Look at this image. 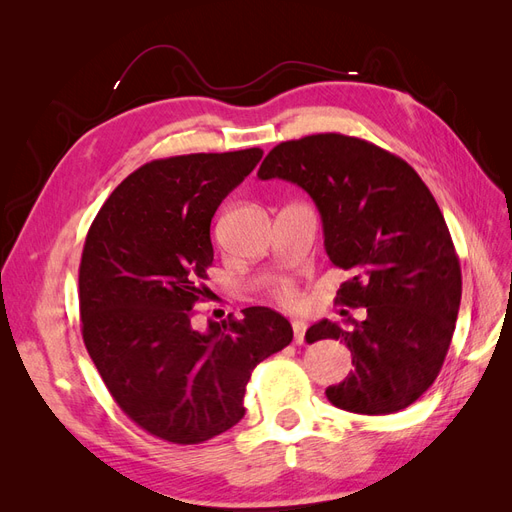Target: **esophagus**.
<instances>
[{"label":"esophagus","instance_id":"1","mask_svg":"<svg viewBox=\"0 0 512 512\" xmlns=\"http://www.w3.org/2000/svg\"><path fill=\"white\" fill-rule=\"evenodd\" d=\"M305 331H307V322L305 320H292V333H294V342L303 344L305 339Z\"/></svg>","mask_w":512,"mask_h":512}]
</instances>
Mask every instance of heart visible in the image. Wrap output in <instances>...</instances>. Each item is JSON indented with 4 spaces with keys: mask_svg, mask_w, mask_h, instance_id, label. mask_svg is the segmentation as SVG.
<instances>
[{
    "mask_svg": "<svg viewBox=\"0 0 512 512\" xmlns=\"http://www.w3.org/2000/svg\"><path fill=\"white\" fill-rule=\"evenodd\" d=\"M275 294H277V299L280 301H284V303H292L294 301V290H292V286H288V284H280L275 288Z\"/></svg>",
    "mask_w": 512,
    "mask_h": 512,
    "instance_id": "obj_1",
    "label": "heart"
}]
</instances>
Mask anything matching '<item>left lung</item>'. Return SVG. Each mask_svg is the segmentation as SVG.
Returning <instances> with one entry per match:
<instances>
[{"mask_svg": "<svg viewBox=\"0 0 512 512\" xmlns=\"http://www.w3.org/2000/svg\"><path fill=\"white\" fill-rule=\"evenodd\" d=\"M258 177L312 196L324 250L352 275L337 303L367 312L305 333L309 344L339 339L352 352L354 371L327 389L331 404L369 416L414 404L440 374L461 303L459 258L423 179L395 153L337 132L280 143Z\"/></svg>", "mask_w": 512, "mask_h": 512, "instance_id": "8db88e82", "label": "left lung"}]
</instances>
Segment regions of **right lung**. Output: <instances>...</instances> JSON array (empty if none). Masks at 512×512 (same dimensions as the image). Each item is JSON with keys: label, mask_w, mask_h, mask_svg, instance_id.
<instances>
[{"label": "right lung", "mask_w": 512, "mask_h": 512, "mask_svg": "<svg viewBox=\"0 0 512 512\" xmlns=\"http://www.w3.org/2000/svg\"><path fill=\"white\" fill-rule=\"evenodd\" d=\"M262 149L153 160L91 224L79 267L85 348L117 406L151 436L200 444L237 425L254 367L292 342L269 307L192 324L213 262L211 218Z\"/></svg>", "instance_id": "1"}]
</instances>
